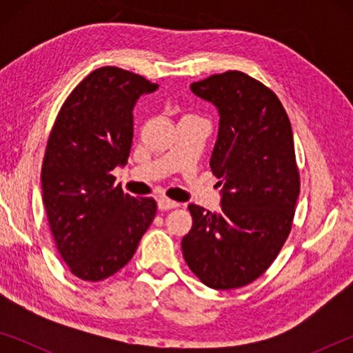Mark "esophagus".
Returning a JSON list of instances; mask_svg holds the SVG:
<instances>
[{"instance_id": "34e87169", "label": "esophagus", "mask_w": 353, "mask_h": 353, "mask_svg": "<svg viewBox=\"0 0 353 353\" xmlns=\"http://www.w3.org/2000/svg\"><path fill=\"white\" fill-rule=\"evenodd\" d=\"M157 205H159L160 210H171V208L179 207V202L171 201V199H168V198H160V199L157 201Z\"/></svg>"}]
</instances>
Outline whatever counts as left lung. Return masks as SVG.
Returning a JSON list of instances; mask_svg holds the SVG:
<instances>
[{
    "label": "left lung",
    "mask_w": 353,
    "mask_h": 353,
    "mask_svg": "<svg viewBox=\"0 0 353 353\" xmlns=\"http://www.w3.org/2000/svg\"><path fill=\"white\" fill-rule=\"evenodd\" d=\"M190 88L219 113L210 168L223 199L219 212L188 205L183 259L210 288H240L271 266L290 235L301 191L291 123L276 93L241 71Z\"/></svg>",
    "instance_id": "obj_1"
}]
</instances>
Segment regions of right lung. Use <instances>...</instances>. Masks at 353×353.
Masks as SVG:
<instances>
[{"instance_id":"obj_1","label":"right lung","mask_w":353,"mask_h":353,"mask_svg":"<svg viewBox=\"0 0 353 353\" xmlns=\"http://www.w3.org/2000/svg\"><path fill=\"white\" fill-rule=\"evenodd\" d=\"M157 83L117 67L92 71L65 101L41 165V191L59 254L76 277L99 282L132 259L157 212L132 198L112 171L128 163L132 110Z\"/></svg>"}]
</instances>
